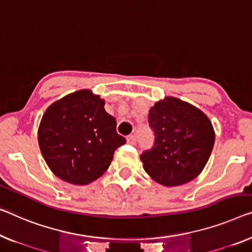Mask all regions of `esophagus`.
I'll use <instances>...</instances> for the list:
<instances>
[{"label":"esophagus","mask_w":252,"mask_h":252,"mask_svg":"<svg viewBox=\"0 0 252 252\" xmlns=\"http://www.w3.org/2000/svg\"><path fill=\"white\" fill-rule=\"evenodd\" d=\"M126 141H127V144H130V145H136L137 144V137L134 136V134H131V136L126 137Z\"/></svg>","instance_id":"esophagus-1"}]
</instances>
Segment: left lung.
Returning a JSON list of instances; mask_svg holds the SVG:
<instances>
[{"mask_svg":"<svg viewBox=\"0 0 252 252\" xmlns=\"http://www.w3.org/2000/svg\"><path fill=\"white\" fill-rule=\"evenodd\" d=\"M148 123L154 144L140 155L145 171L165 187L185 185L198 176L215 141L207 116L189 103L167 97L150 108Z\"/></svg>","mask_w":252,"mask_h":252,"instance_id":"1","label":"left lung"}]
</instances>
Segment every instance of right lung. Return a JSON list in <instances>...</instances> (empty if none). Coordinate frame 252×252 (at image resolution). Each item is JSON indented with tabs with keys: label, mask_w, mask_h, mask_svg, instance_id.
I'll list each match as a JSON object with an SVG mask.
<instances>
[{
	"label": "right lung",
	"mask_w": 252,
	"mask_h": 252,
	"mask_svg": "<svg viewBox=\"0 0 252 252\" xmlns=\"http://www.w3.org/2000/svg\"><path fill=\"white\" fill-rule=\"evenodd\" d=\"M104 100L79 90L52 104L40 121L38 144L51 171L72 185L95 181L107 170L114 152L126 144Z\"/></svg>",
	"instance_id": "add662e5"
}]
</instances>
